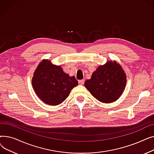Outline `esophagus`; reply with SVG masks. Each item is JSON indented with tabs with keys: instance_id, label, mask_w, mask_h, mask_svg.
Listing matches in <instances>:
<instances>
[{
	"instance_id": "34e87169",
	"label": "esophagus",
	"mask_w": 154,
	"mask_h": 154,
	"mask_svg": "<svg viewBox=\"0 0 154 154\" xmlns=\"http://www.w3.org/2000/svg\"><path fill=\"white\" fill-rule=\"evenodd\" d=\"M78 82H79V83L80 84L82 85V84H84V79H82V80H79Z\"/></svg>"
}]
</instances>
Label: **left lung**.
Returning a JSON list of instances; mask_svg holds the SVG:
<instances>
[{
  "mask_svg": "<svg viewBox=\"0 0 154 154\" xmlns=\"http://www.w3.org/2000/svg\"><path fill=\"white\" fill-rule=\"evenodd\" d=\"M126 75L119 63L108 61L93 72L91 79L85 82L91 94L103 103H111L122 95L126 85Z\"/></svg>",
  "mask_w": 154,
  "mask_h": 154,
  "instance_id": "8db88e82",
  "label": "left lung"
}]
</instances>
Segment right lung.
Returning a JSON list of instances; mask_svg holds the SVG:
<instances>
[{"mask_svg": "<svg viewBox=\"0 0 154 154\" xmlns=\"http://www.w3.org/2000/svg\"><path fill=\"white\" fill-rule=\"evenodd\" d=\"M32 84L40 99L48 105L57 106L68 97L78 82L75 77L66 74L60 66L44 60L35 70Z\"/></svg>", "mask_w": 154, "mask_h": 154, "instance_id": "add662e5", "label": "right lung"}]
</instances>
